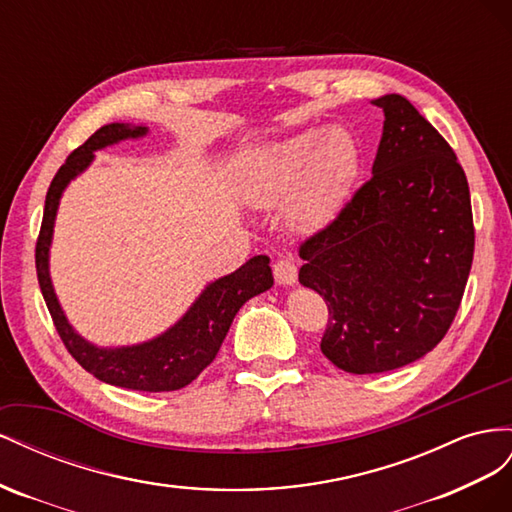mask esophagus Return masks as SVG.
Segmentation results:
<instances>
[{"mask_svg":"<svg viewBox=\"0 0 512 512\" xmlns=\"http://www.w3.org/2000/svg\"><path fill=\"white\" fill-rule=\"evenodd\" d=\"M272 272H274V279L279 285H294L298 281V268L291 257L276 259L272 266Z\"/></svg>","mask_w":512,"mask_h":512,"instance_id":"obj_1","label":"esophagus"}]
</instances>
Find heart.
I'll return each instance as SVG.
<instances>
[{
  "mask_svg": "<svg viewBox=\"0 0 512 512\" xmlns=\"http://www.w3.org/2000/svg\"><path fill=\"white\" fill-rule=\"evenodd\" d=\"M360 163V143L349 130L311 128L261 150L246 195L257 206H274L289 197V225L317 231L343 210Z\"/></svg>",
  "mask_w": 512,
  "mask_h": 512,
  "instance_id": "obj_1",
  "label": "heart"
}]
</instances>
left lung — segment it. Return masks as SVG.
<instances>
[{
  "label": "left lung",
  "mask_w": 512,
  "mask_h": 512,
  "mask_svg": "<svg viewBox=\"0 0 512 512\" xmlns=\"http://www.w3.org/2000/svg\"><path fill=\"white\" fill-rule=\"evenodd\" d=\"M371 180L306 238L298 279L326 300L321 354L347 373L405 367L440 343L474 259L465 171L410 100L388 94Z\"/></svg>",
  "instance_id": "obj_1"
}]
</instances>
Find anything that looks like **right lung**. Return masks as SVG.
<instances>
[{"label":"right lung","mask_w":512,"mask_h":512,"mask_svg":"<svg viewBox=\"0 0 512 512\" xmlns=\"http://www.w3.org/2000/svg\"><path fill=\"white\" fill-rule=\"evenodd\" d=\"M145 135L143 126L128 124H107L98 128L96 133L83 145L72 152L66 163L57 169L55 178L47 191L45 214L36 242V274L42 298L47 302V309L55 324L57 334L66 345L68 354L75 358L81 367L98 377L100 382L120 386L128 390L141 392H169L188 386L193 379L208 367L216 358L218 349L225 339L233 317L240 311V306L272 287V270L270 259L266 255H257L246 261L242 268L233 274L214 281L199 300L191 306L178 324L158 339L120 349H100L87 341L68 326V321L57 304L53 294V285L49 279V244L53 233V221L60 203L62 191L66 184L83 171L94 152L105 145L118 143L128 137Z\"/></svg>","instance_id":"add662e5"}]
</instances>
